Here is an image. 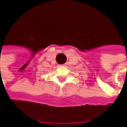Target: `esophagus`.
Instances as JSON below:
<instances>
[{"label": "esophagus", "mask_w": 127, "mask_h": 127, "mask_svg": "<svg viewBox=\"0 0 127 127\" xmlns=\"http://www.w3.org/2000/svg\"><path fill=\"white\" fill-rule=\"evenodd\" d=\"M62 66H65V64H63V65H62Z\"/></svg>", "instance_id": "esophagus-1"}]
</instances>
